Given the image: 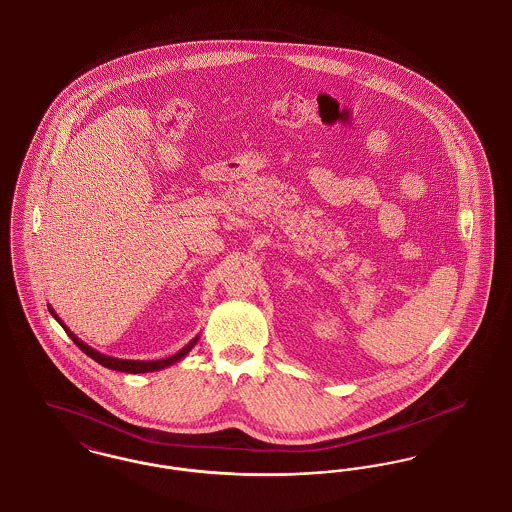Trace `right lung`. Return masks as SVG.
<instances>
[{"label":"right lung","mask_w":512,"mask_h":512,"mask_svg":"<svg viewBox=\"0 0 512 512\" xmlns=\"http://www.w3.org/2000/svg\"><path fill=\"white\" fill-rule=\"evenodd\" d=\"M48 308H50V314L54 316L57 322L61 323V327L65 329V333L73 339V343L79 347V349L86 354V356H90L92 360H96L98 364H102L104 368H109V370H115V372H125V374H146V372H158V370H163V368H167V366H171V364H175V362H179L181 358H185L187 354H189L192 347L198 343V339H200V335H196L192 341H190L189 345H185L183 349L179 350L177 354H173V356H169V358H162V360H123V358H113V356H108V354H102V352H98L96 349H92V347H88L84 341H81L65 323L59 320V316L55 314L54 308L48 304Z\"/></svg>","instance_id":"right-lung-1"}]
</instances>
